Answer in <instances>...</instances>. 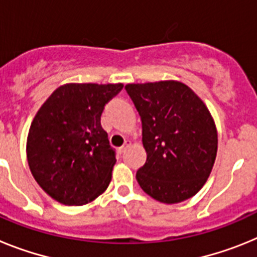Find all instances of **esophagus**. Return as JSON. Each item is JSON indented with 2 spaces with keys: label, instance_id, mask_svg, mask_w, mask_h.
Masks as SVG:
<instances>
[{
  "label": "esophagus",
  "instance_id": "obj_1",
  "mask_svg": "<svg viewBox=\"0 0 257 257\" xmlns=\"http://www.w3.org/2000/svg\"><path fill=\"white\" fill-rule=\"evenodd\" d=\"M127 147H128V143H126V144L123 145V147H121V148H119V153H124V151H126L127 149Z\"/></svg>",
  "mask_w": 257,
  "mask_h": 257
}]
</instances>
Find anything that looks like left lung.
I'll list each match as a JSON object with an SVG mask.
<instances>
[{
	"instance_id": "8db88e82",
	"label": "left lung",
	"mask_w": 257,
	"mask_h": 257,
	"mask_svg": "<svg viewBox=\"0 0 257 257\" xmlns=\"http://www.w3.org/2000/svg\"><path fill=\"white\" fill-rule=\"evenodd\" d=\"M139 112L147 162L136 180L162 203H179L199 192L217 153V131L205 103L178 81L130 83Z\"/></svg>"
}]
</instances>
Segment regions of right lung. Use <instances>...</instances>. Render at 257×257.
I'll list each match as a JSON object with an SVG mask.
<instances>
[{"mask_svg": "<svg viewBox=\"0 0 257 257\" xmlns=\"http://www.w3.org/2000/svg\"><path fill=\"white\" fill-rule=\"evenodd\" d=\"M122 83H67L41 106L27 140L32 175L51 198L81 206L105 192L115 152L100 123L109 100Z\"/></svg>", "mask_w": 257, "mask_h": 257, "instance_id": "right-lung-1", "label": "right lung"}]
</instances>
